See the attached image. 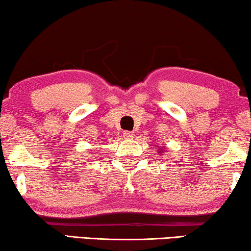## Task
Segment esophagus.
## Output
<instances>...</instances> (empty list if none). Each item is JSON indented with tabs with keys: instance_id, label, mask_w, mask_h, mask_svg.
I'll use <instances>...</instances> for the list:
<instances>
[{
	"instance_id": "esophagus-1",
	"label": "esophagus",
	"mask_w": 251,
	"mask_h": 251,
	"mask_svg": "<svg viewBox=\"0 0 251 251\" xmlns=\"http://www.w3.org/2000/svg\"><path fill=\"white\" fill-rule=\"evenodd\" d=\"M123 137H125V139L130 140L134 137V133L131 132V131H125V132H123Z\"/></svg>"
}]
</instances>
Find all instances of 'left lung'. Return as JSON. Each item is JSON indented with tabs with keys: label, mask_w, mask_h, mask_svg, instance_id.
<instances>
[{
	"label": "left lung",
	"mask_w": 251,
	"mask_h": 251,
	"mask_svg": "<svg viewBox=\"0 0 251 251\" xmlns=\"http://www.w3.org/2000/svg\"><path fill=\"white\" fill-rule=\"evenodd\" d=\"M165 151V147H162V148H159V150L157 151V152H159V154H161V155H163V154H162V152H163V151Z\"/></svg>",
	"instance_id": "1"
}]
</instances>
